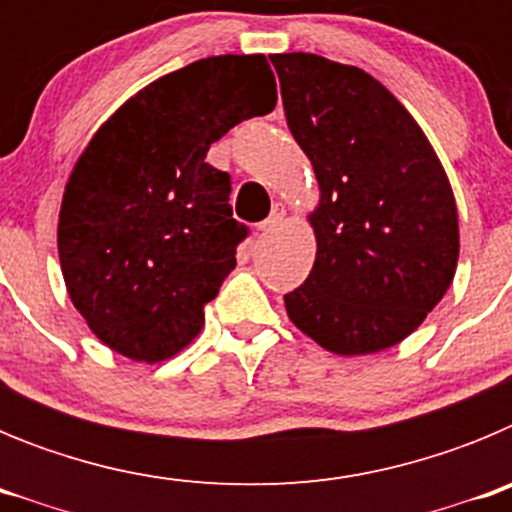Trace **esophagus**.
<instances>
[{
	"mask_svg": "<svg viewBox=\"0 0 512 512\" xmlns=\"http://www.w3.org/2000/svg\"><path fill=\"white\" fill-rule=\"evenodd\" d=\"M282 220H284V207L277 205V207H274V210H271V215L266 217V220H261L259 230H261V233H269V230L277 228V225L282 223Z\"/></svg>",
	"mask_w": 512,
	"mask_h": 512,
	"instance_id": "esophagus-1",
	"label": "esophagus"
}]
</instances>
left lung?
<instances>
[{"instance_id":"obj_1","label":"left lung","mask_w":512,"mask_h":512,"mask_svg":"<svg viewBox=\"0 0 512 512\" xmlns=\"http://www.w3.org/2000/svg\"><path fill=\"white\" fill-rule=\"evenodd\" d=\"M269 58L320 184L318 253L305 284L284 295L289 320L341 356L395 346L454 279L459 220L446 171L374 76L315 53Z\"/></svg>"}]
</instances>
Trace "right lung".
Here are the masks:
<instances>
[{
    "instance_id": "obj_1",
    "label": "right lung",
    "mask_w": 512,
    "mask_h": 512,
    "mask_svg": "<svg viewBox=\"0 0 512 512\" xmlns=\"http://www.w3.org/2000/svg\"><path fill=\"white\" fill-rule=\"evenodd\" d=\"M274 104L261 53L202 58L140 89L81 153L58 256L71 302L112 351L153 364L200 333L248 235L233 220L230 174L207 151Z\"/></svg>"
}]
</instances>
